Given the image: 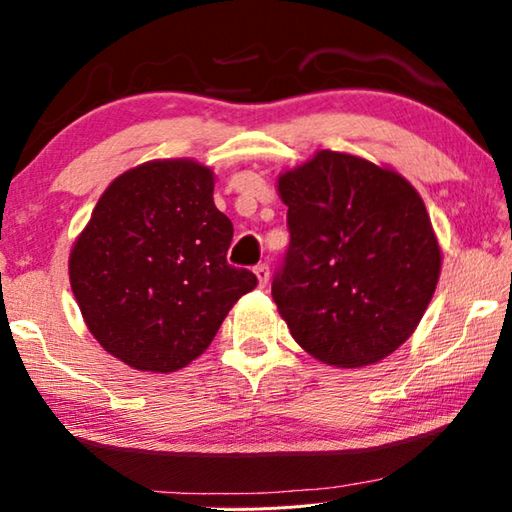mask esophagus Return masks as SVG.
Returning <instances> with one entry per match:
<instances>
[{"mask_svg":"<svg viewBox=\"0 0 512 512\" xmlns=\"http://www.w3.org/2000/svg\"><path fill=\"white\" fill-rule=\"evenodd\" d=\"M255 275H257V282H259V287H266L268 284V280H271V268H268V264H259V266H255Z\"/></svg>","mask_w":512,"mask_h":512,"instance_id":"obj_1","label":"esophagus"}]
</instances>
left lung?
Wrapping results in <instances>:
<instances>
[{"label":"left lung","mask_w":512,"mask_h":512,"mask_svg":"<svg viewBox=\"0 0 512 512\" xmlns=\"http://www.w3.org/2000/svg\"><path fill=\"white\" fill-rule=\"evenodd\" d=\"M291 244L273 300L291 336L336 368L386 359L415 332L443 253L420 194L395 169L316 151L277 178Z\"/></svg>","instance_id":"1"}]
</instances>
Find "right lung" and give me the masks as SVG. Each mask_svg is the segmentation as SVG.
<instances>
[{
    "mask_svg": "<svg viewBox=\"0 0 512 512\" xmlns=\"http://www.w3.org/2000/svg\"><path fill=\"white\" fill-rule=\"evenodd\" d=\"M214 171L176 158L117 176L69 253V284L99 345L142 372H176L210 348L232 305L257 287L228 264L232 223Z\"/></svg>",
    "mask_w": 512,
    "mask_h": 512,
    "instance_id": "right-lung-1",
    "label": "right lung"
}]
</instances>
